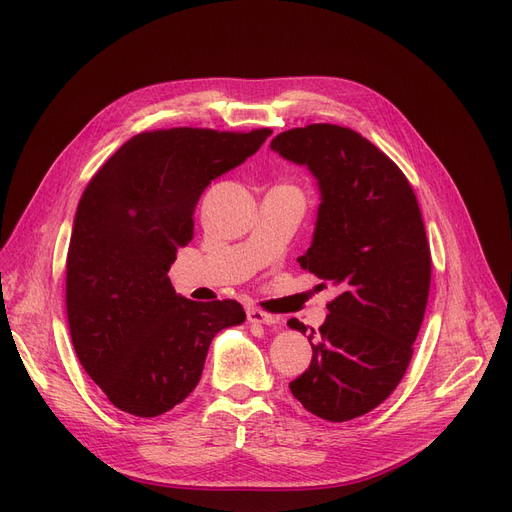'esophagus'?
I'll return each mask as SVG.
<instances>
[{
  "label": "esophagus",
  "instance_id": "obj_1",
  "mask_svg": "<svg viewBox=\"0 0 512 512\" xmlns=\"http://www.w3.org/2000/svg\"><path fill=\"white\" fill-rule=\"evenodd\" d=\"M247 319L251 321V324H265V326L278 324V317L276 315H270V313H265L261 309H255V307L247 311Z\"/></svg>",
  "mask_w": 512,
  "mask_h": 512
}]
</instances>
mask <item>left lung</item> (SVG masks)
I'll list each match as a JSON object with an SVG mask.
<instances>
[{"label": "left lung", "mask_w": 512, "mask_h": 512, "mask_svg": "<svg viewBox=\"0 0 512 512\" xmlns=\"http://www.w3.org/2000/svg\"><path fill=\"white\" fill-rule=\"evenodd\" d=\"M270 147L317 180L315 232L299 263L340 290L307 336L311 365L290 392L321 419H355L382 405L413 357L432 280L421 211L405 174L351 128H292ZM288 326L307 332L299 319Z\"/></svg>", "instance_id": "left-lung-1"}]
</instances>
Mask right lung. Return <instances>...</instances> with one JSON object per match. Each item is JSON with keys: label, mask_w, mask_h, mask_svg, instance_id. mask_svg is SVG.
Wrapping results in <instances>:
<instances>
[{"label": "right lung", "mask_w": 512, "mask_h": 512, "mask_svg": "<svg viewBox=\"0 0 512 512\" xmlns=\"http://www.w3.org/2000/svg\"><path fill=\"white\" fill-rule=\"evenodd\" d=\"M270 128H170L126 141L80 197L66 259L76 357L114 407L174 409L201 380L213 336L245 321L236 301L197 303L168 272L193 238L201 193L247 161Z\"/></svg>", "instance_id": "add662e5"}]
</instances>
